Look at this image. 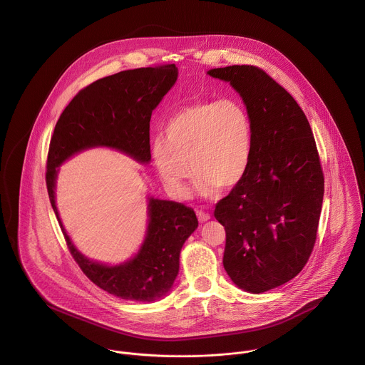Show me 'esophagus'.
Listing matches in <instances>:
<instances>
[{"label":"esophagus","instance_id":"esophagus-1","mask_svg":"<svg viewBox=\"0 0 365 365\" xmlns=\"http://www.w3.org/2000/svg\"><path fill=\"white\" fill-rule=\"evenodd\" d=\"M197 217H199V221H202V222H204V221H208L211 215H210L208 212L202 211V210H199V211H197Z\"/></svg>","mask_w":365,"mask_h":365}]
</instances>
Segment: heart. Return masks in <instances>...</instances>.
<instances>
[{
  "label": "heart",
  "instance_id": "b5f03b06",
  "mask_svg": "<svg viewBox=\"0 0 365 365\" xmlns=\"http://www.w3.org/2000/svg\"><path fill=\"white\" fill-rule=\"evenodd\" d=\"M252 153L253 123L237 99L202 101L182 108L165 124L163 141L153 145L163 186L179 199L190 193V165L197 193L212 199L220 187L231 190L242 182Z\"/></svg>",
  "mask_w": 365,
  "mask_h": 365
}]
</instances>
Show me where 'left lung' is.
<instances>
[{
  "label": "left lung",
  "mask_w": 365,
  "mask_h": 365,
  "mask_svg": "<svg viewBox=\"0 0 365 365\" xmlns=\"http://www.w3.org/2000/svg\"><path fill=\"white\" fill-rule=\"evenodd\" d=\"M208 76L228 81L253 123L252 161L242 182L215 204L225 228L224 267L260 294L294 279L317 241L324 178L309 122L295 99L262 68L230 66Z\"/></svg>",
  "instance_id": "left-lung-1"
}]
</instances>
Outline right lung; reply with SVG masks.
<instances>
[{
	"label": "right lung",
	"instance_id": "obj_1",
	"mask_svg": "<svg viewBox=\"0 0 365 365\" xmlns=\"http://www.w3.org/2000/svg\"><path fill=\"white\" fill-rule=\"evenodd\" d=\"M178 78L175 64L120 71L81 89L63 110L50 140L46 185L70 253L83 274L106 292L128 301L153 302L172 288L185 241L197 228L193 208L151 197L147 237L138 253L119 266L92 262L67 235L56 207L58 166L91 147H112L147 163L151 160L150 120Z\"/></svg>",
	"mask_w": 365,
	"mask_h": 365
}]
</instances>
